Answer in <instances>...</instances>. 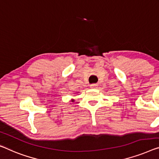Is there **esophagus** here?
I'll return each mask as SVG.
<instances>
[{"label":"esophagus","mask_w":159,"mask_h":159,"mask_svg":"<svg viewBox=\"0 0 159 159\" xmlns=\"http://www.w3.org/2000/svg\"><path fill=\"white\" fill-rule=\"evenodd\" d=\"M90 86H91V89H96L97 86H98V85H97L96 84H93L90 85Z\"/></svg>","instance_id":"34e87169"}]
</instances>
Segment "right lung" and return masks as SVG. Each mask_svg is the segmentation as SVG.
Masks as SVG:
<instances>
[{
    "label": "right lung",
    "instance_id": "obj_1",
    "mask_svg": "<svg viewBox=\"0 0 159 159\" xmlns=\"http://www.w3.org/2000/svg\"><path fill=\"white\" fill-rule=\"evenodd\" d=\"M71 102H74V100H73V99H72L71 100Z\"/></svg>",
    "mask_w": 159,
    "mask_h": 159
}]
</instances>
